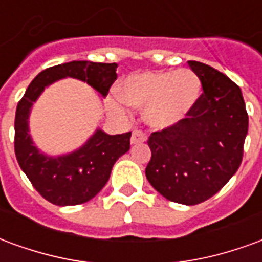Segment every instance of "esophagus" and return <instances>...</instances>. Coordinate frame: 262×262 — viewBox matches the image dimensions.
<instances>
[{"mask_svg":"<svg viewBox=\"0 0 262 262\" xmlns=\"http://www.w3.org/2000/svg\"><path fill=\"white\" fill-rule=\"evenodd\" d=\"M146 142V135L140 130H135L132 133V139L130 143L132 144H137V143H143Z\"/></svg>","mask_w":262,"mask_h":262,"instance_id":"esophagus-1","label":"esophagus"}]
</instances>
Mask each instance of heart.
<instances>
[{"mask_svg": "<svg viewBox=\"0 0 262 262\" xmlns=\"http://www.w3.org/2000/svg\"><path fill=\"white\" fill-rule=\"evenodd\" d=\"M201 97V78L187 69L130 75L119 91L120 101L144 109L146 123L159 130L172 127L187 118Z\"/></svg>", "mask_w": 262, "mask_h": 262, "instance_id": "1", "label": "heart"}]
</instances>
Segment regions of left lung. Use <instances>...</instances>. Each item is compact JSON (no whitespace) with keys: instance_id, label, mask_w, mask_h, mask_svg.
Listing matches in <instances>:
<instances>
[{"instance_id":"obj_1","label":"left lung","mask_w":262,"mask_h":262,"mask_svg":"<svg viewBox=\"0 0 262 262\" xmlns=\"http://www.w3.org/2000/svg\"><path fill=\"white\" fill-rule=\"evenodd\" d=\"M188 66L202 82L201 101L181 122L150 135L146 177L168 201L198 205L238 170L248 115L240 88L227 75L199 61Z\"/></svg>"}]
</instances>
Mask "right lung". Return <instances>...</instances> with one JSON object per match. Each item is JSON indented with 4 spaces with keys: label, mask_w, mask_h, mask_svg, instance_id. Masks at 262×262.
<instances>
[{
    "label": "right lung",
    "mask_w": 262,
    "mask_h": 262,
    "mask_svg": "<svg viewBox=\"0 0 262 262\" xmlns=\"http://www.w3.org/2000/svg\"><path fill=\"white\" fill-rule=\"evenodd\" d=\"M116 63L70 61L43 70L33 78L15 114V156L32 185L57 206L88 202L108 182L112 167L130 148V132L108 135L101 129L74 151L48 156L35 146L29 135V115L45 88L67 77L84 81L101 97H106L116 80Z\"/></svg>",
    "instance_id": "1"
}]
</instances>
